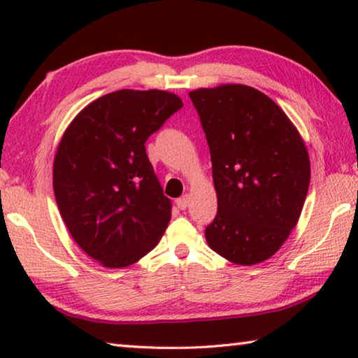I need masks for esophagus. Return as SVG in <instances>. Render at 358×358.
<instances>
[{
    "mask_svg": "<svg viewBox=\"0 0 358 358\" xmlns=\"http://www.w3.org/2000/svg\"><path fill=\"white\" fill-rule=\"evenodd\" d=\"M177 207L180 208V210H186L187 207H189V196H183V197H180V199H177Z\"/></svg>",
    "mask_w": 358,
    "mask_h": 358,
    "instance_id": "obj_1",
    "label": "esophagus"
}]
</instances>
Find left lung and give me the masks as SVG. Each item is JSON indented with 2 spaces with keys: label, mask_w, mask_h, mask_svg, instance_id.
Here are the masks:
<instances>
[{
  "label": "left lung",
  "mask_w": 358,
  "mask_h": 358,
  "mask_svg": "<svg viewBox=\"0 0 358 358\" xmlns=\"http://www.w3.org/2000/svg\"><path fill=\"white\" fill-rule=\"evenodd\" d=\"M210 147L217 213L205 229L211 250L238 265L264 262L299 221L310 156L280 106L246 85L189 93Z\"/></svg>",
  "instance_id": "left-lung-1"
}]
</instances>
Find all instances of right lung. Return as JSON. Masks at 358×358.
<instances>
[{
    "label": "right lung",
    "instance_id": "1",
    "mask_svg": "<svg viewBox=\"0 0 358 358\" xmlns=\"http://www.w3.org/2000/svg\"><path fill=\"white\" fill-rule=\"evenodd\" d=\"M183 107L177 94L118 90L93 101L66 129L53 191L76 243L104 266L148 254L171 221L145 142Z\"/></svg>",
    "mask_w": 358,
    "mask_h": 358
}]
</instances>
